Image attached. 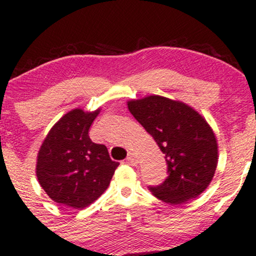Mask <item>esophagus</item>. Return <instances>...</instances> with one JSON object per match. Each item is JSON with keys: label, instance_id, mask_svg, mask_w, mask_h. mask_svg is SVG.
I'll return each mask as SVG.
<instances>
[{"label": "esophagus", "instance_id": "1", "mask_svg": "<svg viewBox=\"0 0 256 256\" xmlns=\"http://www.w3.org/2000/svg\"><path fill=\"white\" fill-rule=\"evenodd\" d=\"M126 162L128 164H130V165H137V156H136V154H134V152H128V158H126Z\"/></svg>", "mask_w": 256, "mask_h": 256}]
</instances>
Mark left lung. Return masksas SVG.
<instances>
[{
	"label": "left lung",
	"mask_w": 256,
	"mask_h": 256,
	"mask_svg": "<svg viewBox=\"0 0 256 256\" xmlns=\"http://www.w3.org/2000/svg\"><path fill=\"white\" fill-rule=\"evenodd\" d=\"M128 107L165 154L168 176L149 186L152 195L170 204L201 195L218 165L216 134L204 116L183 102L158 95L131 100Z\"/></svg>",
	"instance_id": "8db88e82"
}]
</instances>
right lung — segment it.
I'll return each mask as SVG.
<instances>
[{"instance_id":"add662e5","label":"right lung","mask_w":256,"mask_h":256,"mask_svg":"<svg viewBox=\"0 0 256 256\" xmlns=\"http://www.w3.org/2000/svg\"><path fill=\"white\" fill-rule=\"evenodd\" d=\"M100 110H72L50 128L37 156L36 174L56 204L82 210L106 192L119 166L107 146L94 143L89 128Z\"/></svg>"}]
</instances>
